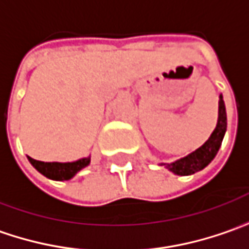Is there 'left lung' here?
<instances>
[{
  "mask_svg": "<svg viewBox=\"0 0 249 249\" xmlns=\"http://www.w3.org/2000/svg\"><path fill=\"white\" fill-rule=\"evenodd\" d=\"M227 129V114L226 106H224V100L223 97H220L218 101V121L217 126L213 131L212 137L207 139V142L204 145H201L198 149H196L193 154L187 155L186 158H183L180 160H176L173 163L168 165L169 170H172L176 175H192L196 173L198 170L204 169L217 155L221 142L224 138Z\"/></svg>",
  "mask_w": 249,
  "mask_h": 249,
  "instance_id": "left-lung-1",
  "label": "left lung"
}]
</instances>
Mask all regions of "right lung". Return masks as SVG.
<instances>
[{
    "label": "right lung",
    "mask_w": 249,
    "mask_h": 249,
    "mask_svg": "<svg viewBox=\"0 0 249 249\" xmlns=\"http://www.w3.org/2000/svg\"><path fill=\"white\" fill-rule=\"evenodd\" d=\"M29 162L34 165L37 172H40L43 176L54 179V180H69L71 179L79 170L86 168L90 163V158H84L80 160L71 162V163H57V162H40L36 159L29 158Z\"/></svg>",
    "instance_id": "right-lung-1"
}]
</instances>
